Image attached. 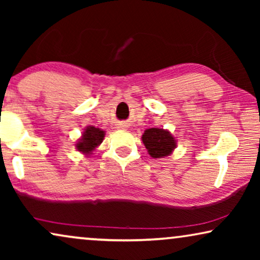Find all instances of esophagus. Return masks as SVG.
I'll use <instances>...</instances> for the list:
<instances>
[{"mask_svg":"<svg viewBox=\"0 0 260 260\" xmlns=\"http://www.w3.org/2000/svg\"><path fill=\"white\" fill-rule=\"evenodd\" d=\"M120 125V127H125V125H124V124H119Z\"/></svg>","mask_w":260,"mask_h":260,"instance_id":"obj_1","label":"esophagus"}]
</instances>
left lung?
I'll use <instances>...</instances> for the list:
<instances>
[{"label": "left lung", "instance_id": "1", "mask_svg": "<svg viewBox=\"0 0 260 260\" xmlns=\"http://www.w3.org/2000/svg\"><path fill=\"white\" fill-rule=\"evenodd\" d=\"M142 141L147 148L149 155L154 158L168 156L176 147L175 140L168 130L151 127L144 131Z\"/></svg>", "mask_w": 260, "mask_h": 260}]
</instances>
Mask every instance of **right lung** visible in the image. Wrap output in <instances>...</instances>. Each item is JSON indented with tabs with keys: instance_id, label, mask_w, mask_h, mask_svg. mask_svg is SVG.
<instances>
[{
	"instance_id": "right-lung-1",
	"label": "right lung",
	"mask_w": 260,
	"mask_h": 260,
	"mask_svg": "<svg viewBox=\"0 0 260 260\" xmlns=\"http://www.w3.org/2000/svg\"><path fill=\"white\" fill-rule=\"evenodd\" d=\"M104 131L98 129V127L87 126L79 142L76 144V147L83 154H90L92 150H94L102 143L103 140H104Z\"/></svg>"
}]
</instances>
